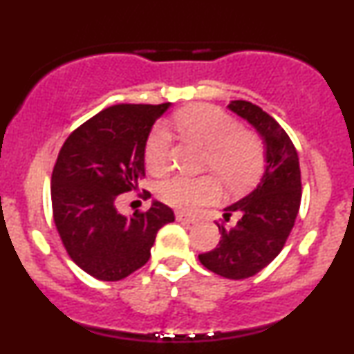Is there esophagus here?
Returning <instances> with one entry per match:
<instances>
[{"mask_svg": "<svg viewBox=\"0 0 354 354\" xmlns=\"http://www.w3.org/2000/svg\"><path fill=\"white\" fill-rule=\"evenodd\" d=\"M176 219H178V221H183V223H194V221H196V218L191 216V214L181 213V211H176Z\"/></svg>", "mask_w": 354, "mask_h": 354, "instance_id": "esophagus-1", "label": "esophagus"}]
</instances>
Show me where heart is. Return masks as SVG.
Wrapping results in <instances>:
<instances>
[{"mask_svg": "<svg viewBox=\"0 0 354 354\" xmlns=\"http://www.w3.org/2000/svg\"><path fill=\"white\" fill-rule=\"evenodd\" d=\"M178 133L206 149L205 169L213 171L230 191H245L263 176L266 148L263 140L250 129H241L236 118L211 104H194L174 115ZM171 156V136L158 126L145 146L146 168L161 174ZM156 194L173 208L193 211L216 201L219 185L213 176L189 178L174 174L160 181Z\"/></svg>", "mask_w": 354, "mask_h": 354, "instance_id": "obj_1", "label": "heart"}]
</instances>
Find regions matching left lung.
Wrapping results in <instances>:
<instances>
[{"label": "left lung", "instance_id": "left-lung-1", "mask_svg": "<svg viewBox=\"0 0 354 354\" xmlns=\"http://www.w3.org/2000/svg\"><path fill=\"white\" fill-rule=\"evenodd\" d=\"M231 111L245 118L266 143V169L248 196L225 209V221L216 223L221 239L201 265L228 279H245L263 270L283 250L301 205V169L298 153L288 133L273 116L250 101H231ZM231 216L237 223L226 229Z\"/></svg>", "mask_w": 354, "mask_h": 354}]
</instances>
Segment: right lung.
<instances>
[{
	"instance_id": "add662e5",
	"label": "right lung",
	"mask_w": 354,
	"mask_h": 354,
	"mask_svg": "<svg viewBox=\"0 0 354 354\" xmlns=\"http://www.w3.org/2000/svg\"><path fill=\"white\" fill-rule=\"evenodd\" d=\"M168 106H109L78 126L59 149L51 174L56 230L73 261L101 281H120L146 265L156 233L174 221L173 209L160 201L129 218L116 209L118 194L143 180L146 141Z\"/></svg>"
}]
</instances>
